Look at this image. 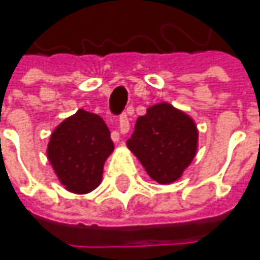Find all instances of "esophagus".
I'll list each match as a JSON object with an SVG mask.
<instances>
[{"label": "esophagus", "instance_id": "1", "mask_svg": "<svg viewBox=\"0 0 260 260\" xmlns=\"http://www.w3.org/2000/svg\"><path fill=\"white\" fill-rule=\"evenodd\" d=\"M119 131H120V134H126L129 131V119L126 116V113L120 115V118H119ZM119 137L120 135H119L118 131L112 132V140L115 142L119 141Z\"/></svg>", "mask_w": 260, "mask_h": 260}]
</instances>
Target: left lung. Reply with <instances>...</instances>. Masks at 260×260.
I'll list each match as a JSON object with an SVG mask.
<instances>
[{
  "instance_id": "left-lung-1",
  "label": "left lung",
  "mask_w": 260,
  "mask_h": 260,
  "mask_svg": "<svg viewBox=\"0 0 260 260\" xmlns=\"http://www.w3.org/2000/svg\"><path fill=\"white\" fill-rule=\"evenodd\" d=\"M126 145L152 180L170 185L192 163L198 148L195 122L169 103L147 109Z\"/></svg>"
}]
</instances>
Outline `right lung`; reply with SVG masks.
Segmentation results:
<instances>
[{"instance_id":"1","label":"right lung","mask_w":260,"mask_h":260,"mask_svg":"<svg viewBox=\"0 0 260 260\" xmlns=\"http://www.w3.org/2000/svg\"><path fill=\"white\" fill-rule=\"evenodd\" d=\"M112 151L113 142L105 120L80 109L52 132L48 160L65 189L81 195L100 185L103 166Z\"/></svg>"}]
</instances>
